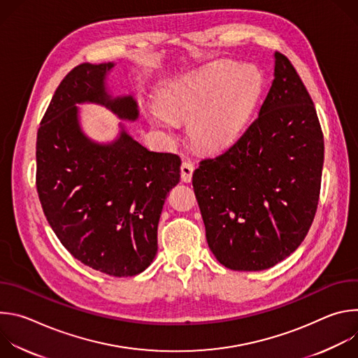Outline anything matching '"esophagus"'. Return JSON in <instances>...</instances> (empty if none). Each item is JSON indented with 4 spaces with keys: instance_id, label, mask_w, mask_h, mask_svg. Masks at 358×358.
<instances>
[{
    "instance_id": "34e87169",
    "label": "esophagus",
    "mask_w": 358,
    "mask_h": 358,
    "mask_svg": "<svg viewBox=\"0 0 358 358\" xmlns=\"http://www.w3.org/2000/svg\"><path fill=\"white\" fill-rule=\"evenodd\" d=\"M180 173H181V180L184 182H189L192 180V173H194V164L188 160L182 162L181 164V169H180Z\"/></svg>"
}]
</instances>
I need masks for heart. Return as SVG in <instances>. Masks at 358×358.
I'll use <instances>...</instances> for the list:
<instances>
[{
    "instance_id": "1",
    "label": "heart",
    "mask_w": 358,
    "mask_h": 358,
    "mask_svg": "<svg viewBox=\"0 0 358 358\" xmlns=\"http://www.w3.org/2000/svg\"><path fill=\"white\" fill-rule=\"evenodd\" d=\"M261 92V76L250 66L220 62L194 76L173 83L162 96L166 113L152 109L151 120L167 130L172 117H191L188 131L192 141L215 150L231 141L245 126ZM169 116L167 117L166 115Z\"/></svg>"
}]
</instances>
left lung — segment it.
<instances>
[{
  "label": "left lung",
  "mask_w": 358,
  "mask_h": 358,
  "mask_svg": "<svg viewBox=\"0 0 358 358\" xmlns=\"http://www.w3.org/2000/svg\"><path fill=\"white\" fill-rule=\"evenodd\" d=\"M323 160L313 100L276 50L275 78L259 115L192 174L208 246L220 264L264 271L296 250L317 211Z\"/></svg>",
  "instance_id": "1"
}]
</instances>
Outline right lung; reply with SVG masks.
I'll list each match as a JSON object with an SVG mask.
<instances>
[{
	"instance_id": "1",
	"label": "right lung",
	"mask_w": 358,
	"mask_h": 358,
	"mask_svg": "<svg viewBox=\"0 0 358 358\" xmlns=\"http://www.w3.org/2000/svg\"><path fill=\"white\" fill-rule=\"evenodd\" d=\"M113 64H80L59 83L36 134V191L61 243L86 266L115 278L143 272L157 253V225L181 159L143 147L126 131L110 145L87 140L76 103L96 101L137 119L131 96L110 99Z\"/></svg>"
}]
</instances>
